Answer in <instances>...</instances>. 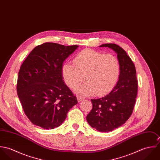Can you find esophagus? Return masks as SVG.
Here are the masks:
<instances>
[{
	"label": "esophagus",
	"instance_id": "1",
	"mask_svg": "<svg viewBox=\"0 0 160 160\" xmlns=\"http://www.w3.org/2000/svg\"><path fill=\"white\" fill-rule=\"evenodd\" d=\"M77 99H78V101L79 102H81V101H82V100H84V98L80 97H77Z\"/></svg>",
	"mask_w": 160,
	"mask_h": 160
}]
</instances>
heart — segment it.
I'll use <instances>...</instances> for the list:
<instances>
[{
	"mask_svg": "<svg viewBox=\"0 0 160 160\" xmlns=\"http://www.w3.org/2000/svg\"><path fill=\"white\" fill-rule=\"evenodd\" d=\"M74 64L65 63L62 74L66 84L75 88L82 81L84 83L74 92L81 96L90 95L96 92L103 95L111 91L116 86L120 74V66L117 58L112 54L86 49L74 58Z\"/></svg>",
	"mask_w": 160,
	"mask_h": 160,
	"instance_id": "b5f03b06",
	"label": "heart"
}]
</instances>
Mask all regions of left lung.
<instances>
[{
  "instance_id": "8db88e82",
  "label": "left lung",
  "mask_w": 160,
  "mask_h": 160,
  "mask_svg": "<svg viewBox=\"0 0 160 160\" xmlns=\"http://www.w3.org/2000/svg\"><path fill=\"white\" fill-rule=\"evenodd\" d=\"M116 53L120 66L119 79L107 95L91 99L92 109L86 119L92 128L100 132H110L124 124L132 113L137 97L136 70L124 49L115 44H105Z\"/></svg>"
}]
</instances>
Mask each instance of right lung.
Segmentation results:
<instances>
[{
  "label": "right lung",
  "instance_id": "right-lung-1",
  "mask_svg": "<svg viewBox=\"0 0 160 160\" xmlns=\"http://www.w3.org/2000/svg\"><path fill=\"white\" fill-rule=\"evenodd\" d=\"M78 47L46 42L36 47L23 62L17 90L24 112L33 124L45 129L57 128L78 103L63 80L62 68Z\"/></svg>",
  "mask_w": 160,
  "mask_h": 160
}]
</instances>
